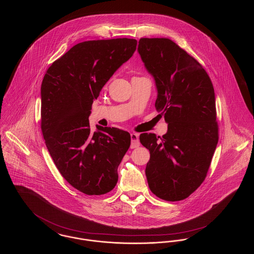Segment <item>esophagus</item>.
<instances>
[{"mask_svg":"<svg viewBox=\"0 0 254 254\" xmlns=\"http://www.w3.org/2000/svg\"><path fill=\"white\" fill-rule=\"evenodd\" d=\"M130 138H131V144H130V147H131V148L138 147V146L140 145L139 134H138V133H131V134H130Z\"/></svg>","mask_w":254,"mask_h":254,"instance_id":"1","label":"esophagus"}]
</instances>
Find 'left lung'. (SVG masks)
Masks as SVG:
<instances>
[{
    "label": "left lung",
    "instance_id": "obj_1",
    "mask_svg": "<svg viewBox=\"0 0 254 254\" xmlns=\"http://www.w3.org/2000/svg\"><path fill=\"white\" fill-rule=\"evenodd\" d=\"M138 52L155 81V108L168 124L162 138L140 135L150 153L148 187L163 200L180 201L204 182L217 145L214 88L203 66L169 39L142 38Z\"/></svg>",
    "mask_w": 254,
    "mask_h": 254
}]
</instances>
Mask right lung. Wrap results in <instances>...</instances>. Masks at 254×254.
I'll list each match as a JSON object with an SVG mask.
<instances>
[{"mask_svg":"<svg viewBox=\"0 0 254 254\" xmlns=\"http://www.w3.org/2000/svg\"><path fill=\"white\" fill-rule=\"evenodd\" d=\"M135 39L86 41L55 61L41 86V128L62 176L87 195L114 189L118 167L130 145V134L97 127L88 117L103 86L136 50Z\"/></svg>","mask_w":254,"mask_h":254,"instance_id":"right-lung-1","label":"right lung"}]
</instances>
